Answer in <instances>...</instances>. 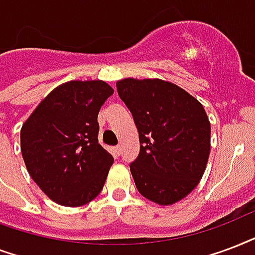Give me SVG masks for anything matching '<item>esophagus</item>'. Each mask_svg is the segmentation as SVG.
I'll return each instance as SVG.
<instances>
[{"instance_id": "1", "label": "esophagus", "mask_w": 255, "mask_h": 255, "mask_svg": "<svg viewBox=\"0 0 255 255\" xmlns=\"http://www.w3.org/2000/svg\"><path fill=\"white\" fill-rule=\"evenodd\" d=\"M114 153H116L117 155H121V153H122L121 146H116V147H114Z\"/></svg>"}]
</instances>
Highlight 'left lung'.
<instances>
[{
	"label": "left lung",
	"instance_id": "left-lung-1",
	"mask_svg": "<svg viewBox=\"0 0 255 255\" xmlns=\"http://www.w3.org/2000/svg\"><path fill=\"white\" fill-rule=\"evenodd\" d=\"M117 90L141 143L130 165L138 191L162 206L178 202L194 190L208 165L210 121L202 104L159 78H124Z\"/></svg>",
	"mask_w": 255,
	"mask_h": 255
}]
</instances>
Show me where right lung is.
Segmentation results:
<instances>
[{
	"mask_svg": "<svg viewBox=\"0 0 255 255\" xmlns=\"http://www.w3.org/2000/svg\"><path fill=\"white\" fill-rule=\"evenodd\" d=\"M113 93L105 81H68L23 122L21 153L27 171L58 205H86L105 185L114 159L98 143L97 117Z\"/></svg>",
	"mask_w": 255,
	"mask_h": 255,
	"instance_id": "obj_1",
	"label": "right lung"
}]
</instances>
